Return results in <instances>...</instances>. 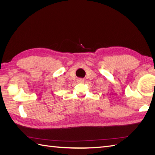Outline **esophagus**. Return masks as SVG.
<instances>
[{"label": "esophagus", "mask_w": 155, "mask_h": 155, "mask_svg": "<svg viewBox=\"0 0 155 155\" xmlns=\"http://www.w3.org/2000/svg\"><path fill=\"white\" fill-rule=\"evenodd\" d=\"M78 81L79 83H83L84 81H85V80H84V79H83V78H79V79H78Z\"/></svg>", "instance_id": "obj_1"}]
</instances>
